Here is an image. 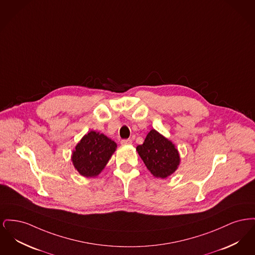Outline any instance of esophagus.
<instances>
[{
	"mask_svg": "<svg viewBox=\"0 0 255 255\" xmlns=\"http://www.w3.org/2000/svg\"><path fill=\"white\" fill-rule=\"evenodd\" d=\"M132 139L131 138H127V139H122V144L123 145H127V144H132Z\"/></svg>",
	"mask_w": 255,
	"mask_h": 255,
	"instance_id": "obj_1",
	"label": "esophagus"
}]
</instances>
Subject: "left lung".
I'll use <instances>...</instances> for the list:
<instances>
[{
	"instance_id": "8db88e82",
	"label": "left lung",
	"mask_w": 255,
	"mask_h": 255,
	"mask_svg": "<svg viewBox=\"0 0 255 255\" xmlns=\"http://www.w3.org/2000/svg\"><path fill=\"white\" fill-rule=\"evenodd\" d=\"M135 149L147 169L156 178L169 177L180 165L181 158L175 144L155 129L147 133L144 142Z\"/></svg>"
}]
</instances>
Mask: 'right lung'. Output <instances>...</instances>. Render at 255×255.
I'll return each instance as SVG.
<instances>
[{
  "instance_id": "right-lung-1",
  "label": "right lung",
  "mask_w": 255,
  "mask_h": 255,
  "mask_svg": "<svg viewBox=\"0 0 255 255\" xmlns=\"http://www.w3.org/2000/svg\"><path fill=\"white\" fill-rule=\"evenodd\" d=\"M117 147V143L104 133L91 131L80 139L73 151V166L81 176L95 178L105 168Z\"/></svg>"
}]
</instances>
